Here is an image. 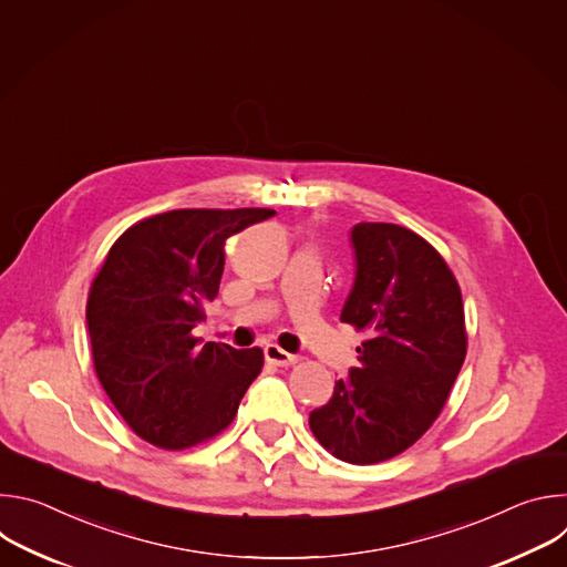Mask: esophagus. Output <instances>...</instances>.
<instances>
[{
    "label": "esophagus",
    "mask_w": 567,
    "mask_h": 567,
    "mask_svg": "<svg viewBox=\"0 0 567 567\" xmlns=\"http://www.w3.org/2000/svg\"><path fill=\"white\" fill-rule=\"evenodd\" d=\"M265 359H267L269 363L278 365V368H287V365H293V363L298 361V357H296V354L285 352V350H282V348H278L276 343H269V346L265 348Z\"/></svg>",
    "instance_id": "obj_1"
}]
</instances>
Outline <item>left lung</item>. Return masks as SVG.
<instances>
[{
    "mask_svg": "<svg viewBox=\"0 0 567 567\" xmlns=\"http://www.w3.org/2000/svg\"><path fill=\"white\" fill-rule=\"evenodd\" d=\"M350 245L354 285L341 320L370 339L309 426L339 460L374 464L413 446L444 409L466 357L464 307L455 276L417 233L361 221Z\"/></svg>",
    "mask_w": 567,
    "mask_h": 567,
    "instance_id": "obj_1",
    "label": "left lung"
}]
</instances>
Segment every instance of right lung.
Segmentation results:
<instances>
[{"mask_svg":"<svg viewBox=\"0 0 567 567\" xmlns=\"http://www.w3.org/2000/svg\"><path fill=\"white\" fill-rule=\"evenodd\" d=\"M271 208H184L130 226L87 300L96 374L130 429L161 449L221 433L260 374V348L204 343L193 330L217 296L224 241Z\"/></svg>","mask_w":567,"mask_h":567,"instance_id":"obj_1","label":"right lung"}]
</instances>
